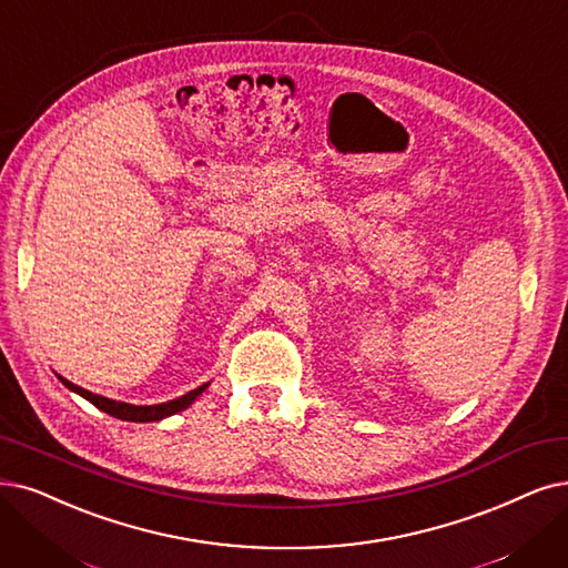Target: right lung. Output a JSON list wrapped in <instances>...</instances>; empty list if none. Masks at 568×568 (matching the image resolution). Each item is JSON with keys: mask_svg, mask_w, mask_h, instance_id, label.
<instances>
[{"mask_svg": "<svg viewBox=\"0 0 568 568\" xmlns=\"http://www.w3.org/2000/svg\"><path fill=\"white\" fill-rule=\"evenodd\" d=\"M58 377H60V375H58ZM60 382H62L64 387L70 389V392L79 394L81 398H85V400L93 403L95 407H100L102 413H106V415H111V417H116V419H123V422H161V419H165V417H172V415H176V413H181V410H186V407H191V405L195 403V398L202 396V392H205V389L210 387V382H207V384H202V387H197V389H193V392H189V394H184V396H179V398H172V400H168V403L132 405V403L111 400V398L98 396V394L88 392V389H83V387H77L74 382L64 379V377H60Z\"/></svg>", "mask_w": 568, "mask_h": 568, "instance_id": "add662e5", "label": "right lung"}]
</instances>
